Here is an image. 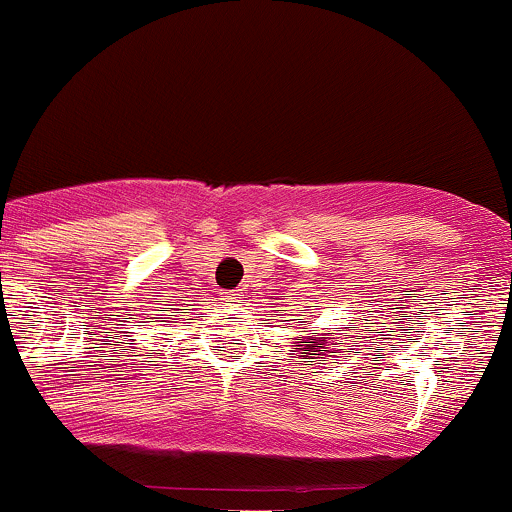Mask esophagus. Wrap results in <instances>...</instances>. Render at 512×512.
<instances>
[{"label":"esophagus","instance_id":"1","mask_svg":"<svg viewBox=\"0 0 512 512\" xmlns=\"http://www.w3.org/2000/svg\"><path fill=\"white\" fill-rule=\"evenodd\" d=\"M226 303H228V305H238V303H240V293H228Z\"/></svg>","mask_w":512,"mask_h":512}]
</instances>
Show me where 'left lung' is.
I'll return each mask as SVG.
<instances>
[{"label": "left lung", "mask_w": 512, "mask_h": 512, "mask_svg": "<svg viewBox=\"0 0 512 512\" xmlns=\"http://www.w3.org/2000/svg\"><path fill=\"white\" fill-rule=\"evenodd\" d=\"M303 332H310V337H301L293 342V346L298 349V354H303L305 358H325V356H334L337 354V349H332V346H337L339 339H346L349 334L339 330V327H334L330 332H317L313 330L310 325L303 327ZM342 333L343 337L339 338L338 334ZM313 363V361H310Z\"/></svg>", "instance_id": "8db88e82"}]
</instances>
